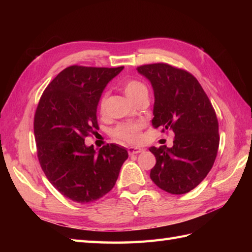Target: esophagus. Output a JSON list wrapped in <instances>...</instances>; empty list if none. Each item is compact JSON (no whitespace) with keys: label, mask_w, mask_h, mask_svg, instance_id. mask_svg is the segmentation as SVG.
<instances>
[{"label":"esophagus","mask_w":252,"mask_h":252,"mask_svg":"<svg viewBox=\"0 0 252 252\" xmlns=\"http://www.w3.org/2000/svg\"><path fill=\"white\" fill-rule=\"evenodd\" d=\"M144 151H145V149L140 148V147H129V148H127V153H129V155L140 154V153H142Z\"/></svg>","instance_id":"1"}]
</instances>
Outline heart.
Segmentation results:
<instances>
[{"label": "heart", "instance_id": "1", "mask_svg": "<svg viewBox=\"0 0 252 252\" xmlns=\"http://www.w3.org/2000/svg\"><path fill=\"white\" fill-rule=\"evenodd\" d=\"M123 90L133 103L142 97H148V89L140 80L129 79L123 83ZM105 107V96L99 100V110L103 112ZM143 123L141 122H125L117 126L112 131V136L117 140L134 144L141 140V130Z\"/></svg>", "mask_w": 252, "mask_h": 252}]
</instances>
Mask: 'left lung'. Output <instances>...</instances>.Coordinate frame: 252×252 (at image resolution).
<instances>
[{"label": "left lung", "instance_id": "obj_1", "mask_svg": "<svg viewBox=\"0 0 252 252\" xmlns=\"http://www.w3.org/2000/svg\"><path fill=\"white\" fill-rule=\"evenodd\" d=\"M136 69L154 89L153 126L175 134L171 148H149L156 157L151 179L170 194H186L201 183L217 158L220 136L216 111L198 80L184 69L164 63Z\"/></svg>", "mask_w": 252, "mask_h": 252}]
</instances>
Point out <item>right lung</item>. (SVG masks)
Returning a JSON list of instances; mask_svg holds the SVG:
<instances>
[{"label": "right lung", "mask_w": 252, "mask_h": 252, "mask_svg": "<svg viewBox=\"0 0 252 252\" xmlns=\"http://www.w3.org/2000/svg\"><path fill=\"white\" fill-rule=\"evenodd\" d=\"M123 69L73 65L47 85L34 114L37 159L51 184L68 199L89 203L112 189L126 148L107 144L96 154L84 144L98 130L97 105L105 87Z\"/></svg>", "instance_id": "add662e5"}]
</instances>
